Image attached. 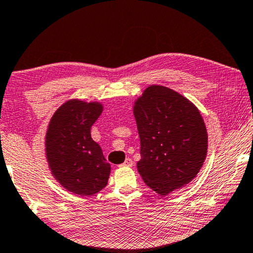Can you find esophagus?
<instances>
[{"label":"esophagus","mask_w":253,"mask_h":253,"mask_svg":"<svg viewBox=\"0 0 253 253\" xmlns=\"http://www.w3.org/2000/svg\"><path fill=\"white\" fill-rule=\"evenodd\" d=\"M133 161H131L130 158H127L125 162H124V164H122V166H127V167H130V166H133Z\"/></svg>","instance_id":"34e87169"}]
</instances>
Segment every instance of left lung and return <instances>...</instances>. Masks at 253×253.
Returning <instances> with one entry per match:
<instances>
[{
	"mask_svg": "<svg viewBox=\"0 0 253 253\" xmlns=\"http://www.w3.org/2000/svg\"><path fill=\"white\" fill-rule=\"evenodd\" d=\"M141 141L137 170L161 196L191 182L208 154V131L197 106L161 84L147 87L134 102Z\"/></svg>",
	"mask_w": 253,
	"mask_h": 253,
	"instance_id": "obj_1",
	"label": "left lung"
}]
</instances>
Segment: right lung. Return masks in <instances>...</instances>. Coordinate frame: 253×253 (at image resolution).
<instances>
[{"label":"right lung","instance_id":"add662e5","mask_svg":"<svg viewBox=\"0 0 253 253\" xmlns=\"http://www.w3.org/2000/svg\"><path fill=\"white\" fill-rule=\"evenodd\" d=\"M102 111V103L72 98L49 122L44 137L49 169L60 186L74 195L91 196L108 184L111 166L90 135Z\"/></svg>","mask_w":253,"mask_h":253}]
</instances>
